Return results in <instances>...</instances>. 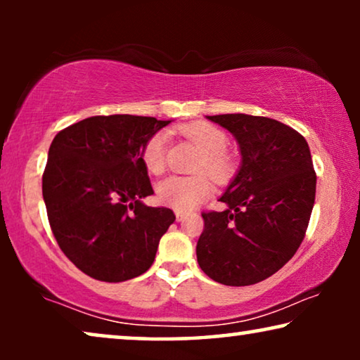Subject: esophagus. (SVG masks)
Listing matches in <instances>:
<instances>
[{"mask_svg":"<svg viewBox=\"0 0 360 360\" xmlns=\"http://www.w3.org/2000/svg\"><path fill=\"white\" fill-rule=\"evenodd\" d=\"M175 216H176V221L181 223V221H185L186 213H185V211H175Z\"/></svg>","mask_w":360,"mask_h":360,"instance_id":"obj_1","label":"esophagus"}]
</instances>
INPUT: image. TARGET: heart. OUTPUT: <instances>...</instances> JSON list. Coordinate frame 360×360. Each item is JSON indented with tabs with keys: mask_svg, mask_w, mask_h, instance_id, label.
I'll return each mask as SVG.
<instances>
[{
	"mask_svg": "<svg viewBox=\"0 0 360 360\" xmlns=\"http://www.w3.org/2000/svg\"><path fill=\"white\" fill-rule=\"evenodd\" d=\"M186 139L201 150L196 172H206L211 179L226 180L233 174V159L226 154L228 136L219 127L208 122H196L181 129ZM167 136L154 134L142 149V162L152 175H160L165 170ZM211 184L205 175L196 176H169L157 185V198L162 205L176 211H190L211 195Z\"/></svg>",
	"mask_w": 360,
	"mask_h": 360,
	"instance_id": "heart-1",
	"label": "heart"
}]
</instances>
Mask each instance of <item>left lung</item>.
<instances>
[{
  "label": "left lung",
  "mask_w": 360,
  "mask_h": 360,
  "mask_svg": "<svg viewBox=\"0 0 360 360\" xmlns=\"http://www.w3.org/2000/svg\"><path fill=\"white\" fill-rule=\"evenodd\" d=\"M234 136L240 165L219 201L203 213L196 259L214 282L245 287L269 278L293 257L307 233L316 193L308 142L264 116H206Z\"/></svg>",
  "instance_id": "1"
}]
</instances>
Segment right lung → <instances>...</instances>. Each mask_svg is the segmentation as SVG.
<instances>
[{
  "label": "right lung",
  "mask_w": 360,
  "mask_h": 360,
  "mask_svg": "<svg viewBox=\"0 0 360 360\" xmlns=\"http://www.w3.org/2000/svg\"><path fill=\"white\" fill-rule=\"evenodd\" d=\"M167 124L149 116H93L53 137L44 203L58 245L83 274L116 283L154 262L175 214L142 201L154 193L142 149Z\"/></svg>",
  "instance_id": "add662e5"
}]
</instances>
